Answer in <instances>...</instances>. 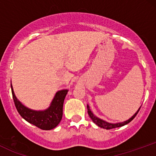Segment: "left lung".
<instances>
[{"label":"left lung","mask_w":156,"mask_h":156,"mask_svg":"<svg viewBox=\"0 0 156 156\" xmlns=\"http://www.w3.org/2000/svg\"><path fill=\"white\" fill-rule=\"evenodd\" d=\"M140 108H141V107H140ZM140 108L138 109V111L135 113V114H134V115L133 116V117H130L129 119H128V120L122 122L109 123V122H105L104 120H103V119H100V118L97 117L95 115H94V114H93V113L92 112V111H91L90 108H89V105H87V111H88V114H89V117H90L91 119H92L93 122L95 123V124L98 125V126L101 127V128H104V129H106V130L112 129V128H119V127L124 126V125H127L128 123H129L130 122H131L134 119V118H135L136 116V114H138V112H139V111L140 110Z\"/></svg>","instance_id":"8db88e82"}]
</instances>
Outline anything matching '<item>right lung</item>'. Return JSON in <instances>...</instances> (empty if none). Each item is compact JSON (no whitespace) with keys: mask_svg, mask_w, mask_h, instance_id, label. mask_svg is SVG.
I'll list each match as a JSON object with an SVG mask.
<instances>
[{"mask_svg":"<svg viewBox=\"0 0 156 156\" xmlns=\"http://www.w3.org/2000/svg\"><path fill=\"white\" fill-rule=\"evenodd\" d=\"M11 88L16 108L25 120L45 130L53 129L59 124L63 115V104L64 98L67 94V89L60 90L55 93L49 108L44 111H34L27 108L17 99L12 84Z\"/></svg>","mask_w":156,"mask_h":156,"instance_id":"add662e5","label":"right lung"}]
</instances>
